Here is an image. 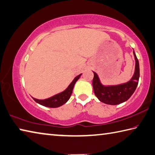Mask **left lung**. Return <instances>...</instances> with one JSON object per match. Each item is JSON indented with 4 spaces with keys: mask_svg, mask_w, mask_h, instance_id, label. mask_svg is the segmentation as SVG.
I'll list each match as a JSON object with an SVG mask.
<instances>
[{
    "mask_svg": "<svg viewBox=\"0 0 155 155\" xmlns=\"http://www.w3.org/2000/svg\"><path fill=\"white\" fill-rule=\"evenodd\" d=\"M134 55L136 61L135 71L131 80L125 83L117 85H104L101 83L96 72H94V77L92 85L95 96L100 102L109 105H117L126 102L137 86L140 78L139 61L134 50Z\"/></svg>",
    "mask_w": 155,
    "mask_h": 155,
    "instance_id": "left-lung-1",
    "label": "left lung"
}]
</instances>
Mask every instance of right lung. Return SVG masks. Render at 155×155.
Returning a JSON list of instances; mask_svg holds the SVG:
<instances>
[{
    "label": "right lung",
    "instance_id": "1",
    "mask_svg": "<svg viewBox=\"0 0 155 155\" xmlns=\"http://www.w3.org/2000/svg\"><path fill=\"white\" fill-rule=\"evenodd\" d=\"M82 74H80L76 77L74 80H73L71 83L70 84L68 87L63 91L62 92L58 94L53 96L49 98H47L45 100H38L36 99L35 97H32L33 100L35 101L36 103L39 104L42 106L49 107V108H58L61 106L64 105V104H66L68 102V100L70 99V96H71L73 88L77 81L79 79L81 76Z\"/></svg>",
    "mask_w": 155,
    "mask_h": 155
}]
</instances>
